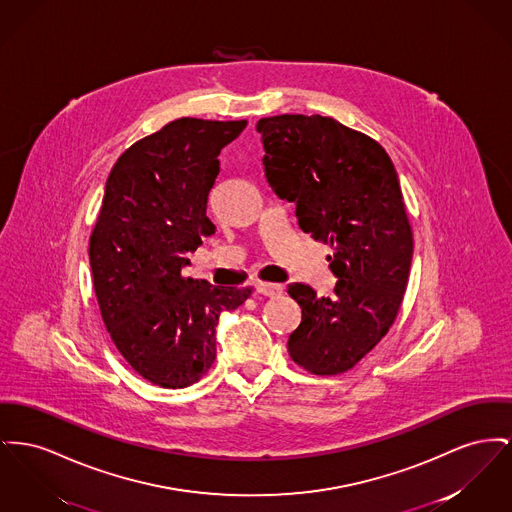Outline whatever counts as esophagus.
<instances>
[{"label":"esophagus","mask_w":512,"mask_h":512,"mask_svg":"<svg viewBox=\"0 0 512 512\" xmlns=\"http://www.w3.org/2000/svg\"><path fill=\"white\" fill-rule=\"evenodd\" d=\"M282 284H274V282H257V292L259 294H263V296H269V298H274V296H280L282 294Z\"/></svg>","instance_id":"esophagus-1"}]
</instances>
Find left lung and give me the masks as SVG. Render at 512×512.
Masks as SVG:
<instances>
[{
    "label": "left lung",
    "instance_id": "left-lung-1",
    "mask_svg": "<svg viewBox=\"0 0 512 512\" xmlns=\"http://www.w3.org/2000/svg\"><path fill=\"white\" fill-rule=\"evenodd\" d=\"M272 191L296 205L301 230L331 245V298L288 286L301 323L290 358L313 375H338L367 356L398 315L414 238L387 151L334 118L282 114L257 121Z\"/></svg>",
    "mask_w": 512,
    "mask_h": 512
}]
</instances>
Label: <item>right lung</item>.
Returning <instances> with one entry per match:
<instances>
[{
  "mask_svg": "<svg viewBox=\"0 0 512 512\" xmlns=\"http://www.w3.org/2000/svg\"><path fill=\"white\" fill-rule=\"evenodd\" d=\"M247 120L180 118L133 143L114 164L92 228V286L112 342L143 379L197 383L216 360V323L253 288L187 278V251L214 234L207 199L218 154Z\"/></svg>",
  "mask_w": 512,
  "mask_h": 512,
  "instance_id": "obj_1",
  "label": "right lung"
}]
</instances>
